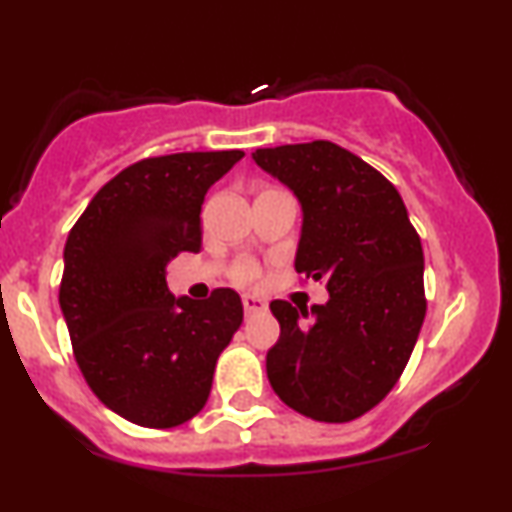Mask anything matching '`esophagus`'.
I'll return each mask as SVG.
<instances>
[{
  "label": "esophagus",
  "instance_id": "34e87169",
  "mask_svg": "<svg viewBox=\"0 0 512 512\" xmlns=\"http://www.w3.org/2000/svg\"><path fill=\"white\" fill-rule=\"evenodd\" d=\"M243 308H245V315L262 313V310L267 308V301L260 296H255V293H243Z\"/></svg>",
  "mask_w": 512,
  "mask_h": 512
}]
</instances>
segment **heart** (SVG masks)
<instances>
[{"label": "heart", "instance_id": "b5f03b06", "mask_svg": "<svg viewBox=\"0 0 512 512\" xmlns=\"http://www.w3.org/2000/svg\"><path fill=\"white\" fill-rule=\"evenodd\" d=\"M257 276V269H255V264H243V267L238 269V279H243V281H250V279H255Z\"/></svg>", "mask_w": 512, "mask_h": 512}]
</instances>
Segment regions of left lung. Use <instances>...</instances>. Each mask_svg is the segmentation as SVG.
I'll return each instance as SVG.
<instances>
[{
    "mask_svg": "<svg viewBox=\"0 0 512 512\" xmlns=\"http://www.w3.org/2000/svg\"><path fill=\"white\" fill-rule=\"evenodd\" d=\"M252 158L301 204L296 272L330 291L310 323L308 310L269 303L281 327L269 385L315 421L358 419L395 387L424 325L419 233L395 185L342 146L320 139Z\"/></svg>",
    "mask_w": 512,
    "mask_h": 512,
    "instance_id": "8db88e82",
    "label": "left lung"
}]
</instances>
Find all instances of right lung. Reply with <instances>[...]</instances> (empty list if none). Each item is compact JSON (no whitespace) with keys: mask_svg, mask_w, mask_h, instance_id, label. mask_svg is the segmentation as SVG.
<instances>
[{"mask_svg":"<svg viewBox=\"0 0 512 512\" xmlns=\"http://www.w3.org/2000/svg\"><path fill=\"white\" fill-rule=\"evenodd\" d=\"M243 151L144 158L105 182L64 245L60 308L88 387L122 419L173 428L202 411L243 322L233 289L175 298L166 264L202 248V204Z\"/></svg>","mask_w":512,"mask_h":512,"instance_id":"right-lung-1","label":"right lung"}]
</instances>
